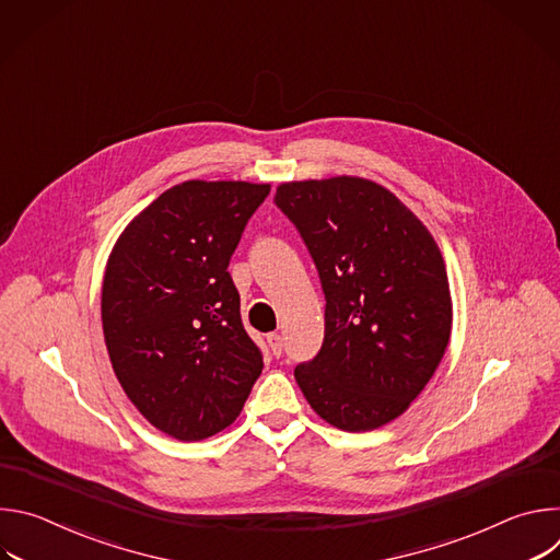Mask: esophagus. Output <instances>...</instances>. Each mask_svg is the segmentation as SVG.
I'll list each match as a JSON object with an SVG mask.
<instances>
[{"mask_svg": "<svg viewBox=\"0 0 560 560\" xmlns=\"http://www.w3.org/2000/svg\"><path fill=\"white\" fill-rule=\"evenodd\" d=\"M268 346H270V350H272V354L275 357H281V352H283V339H281V335H268Z\"/></svg>", "mask_w": 560, "mask_h": 560, "instance_id": "34e87169", "label": "esophagus"}]
</instances>
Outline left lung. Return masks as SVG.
Listing matches in <instances>:
<instances>
[{"instance_id": "1", "label": "left lung", "mask_w": 560, "mask_h": 560, "mask_svg": "<svg viewBox=\"0 0 560 560\" xmlns=\"http://www.w3.org/2000/svg\"><path fill=\"white\" fill-rule=\"evenodd\" d=\"M326 294L324 346L294 368L310 408L346 432L401 417L439 368L452 332L445 264L430 230L361 177L281 184Z\"/></svg>"}]
</instances>
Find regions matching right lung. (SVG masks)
Returning a JSON list of instances; mask_svg holds the SVG:
<instances>
[{"instance_id":"right-lung-1","label":"right lung","mask_w":560,"mask_h":560,"mask_svg":"<svg viewBox=\"0 0 560 560\" xmlns=\"http://www.w3.org/2000/svg\"><path fill=\"white\" fill-rule=\"evenodd\" d=\"M268 184L184 182L117 238L102 288L113 370L156 430L201 441L242 415L264 354L228 272Z\"/></svg>"}]
</instances>
